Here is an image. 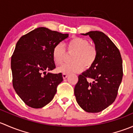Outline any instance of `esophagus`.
Returning <instances> with one entry per match:
<instances>
[{
  "label": "esophagus",
  "mask_w": 133,
  "mask_h": 133,
  "mask_svg": "<svg viewBox=\"0 0 133 133\" xmlns=\"http://www.w3.org/2000/svg\"><path fill=\"white\" fill-rule=\"evenodd\" d=\"M68 76V75L67 74H65V73H63L62 74V77L64 79H65Z\"/></svg>",
  "instance_id": "34e87169"
}]
</instances>
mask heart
<instances>
[{
  "label": "heart",
  "mask_w": 133,
  "mask_h": 133,
  "mask_svg": "<svg viewBox=\"0 0 133 133\" xmlns=\"http://www.w3.org/2000/svg\"><path fill=\"white\" fill-rule=\"evenodd\" d=\"M68 51L73 53L71 57L73 62L62 65L57 69L58 72L69 74L78 73L84 68H89L96 60L97 50L94 45L90 44L88 40L80 37H75L68 43ZM67 52L62 43H58L53 50V58L57 65H60L64 62Z\"/></svg>",
  "instance_id": "obj_1"
}]
</instances>
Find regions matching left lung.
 Returning <instances> with one entry per match:
<instances>
[{
  "instance_id": "8db88e82",
  "label": "left lung",
  "mask_w": 133,
  "mask_h": 133,
  "mask_svg": "<svg viewBox=\"0 0 133 133\" xmlns=\"http://www.w3.org/2000/svg\"><path fill=\"white\" fill-rule=\"evenodd\" d=\"M82 35H89L93 41L97 57L92 66L78 76L74 93L84 111L98 112L111 105L117 96L123 76L122 59L117 47L102 32L92 31Z\"/></svg>"
}]
</instances>
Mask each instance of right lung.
I'll return each instance as SVG.
<instances>
[{"instance_id": "1", "label": "right lung", "mask_w": 133, "mask_h": 133, "mask_svg": "<svg viewBox=\"0 0 133 133\" xmlns=\"http://www.w3.org/2000/svg\"><path fill=\"white\" fill-rule=\"evenodd\" d=\"M69 36L41 27L21 37L11 60L13 86L22 101L32 108H42L54 98L62 74L48 73L55 67L54 47Z\"/></svg>"}]
</instances>
